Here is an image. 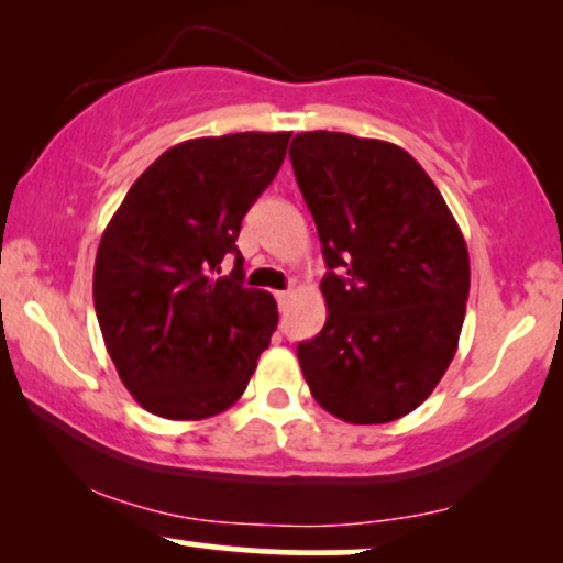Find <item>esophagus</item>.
Segmentation results:
<instances>
[{
	"instance_id": "1",
	"label": "esophagus",
	"mask_w": 563,
	"mask_h": 563,
	"mask_svg": "<svg viewBox=\"0 0 563 563\" xmlns=\"http://www.w3.org/2000/svg\"><path fill=\"white\" fill-rule=\"evenodd\" d=\"M290 296H294V294H290V290H277V294H275V301H277V306H286Z\"/></svg>"
}]
</instances>
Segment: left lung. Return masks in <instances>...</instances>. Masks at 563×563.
Masks as SVG:
<instances>
[{
	"label": "left lung",
	"instance_id": "left-lung-1",
	"mask_svg": "<svg viewBox=\"0 0 563 563\" xmlns=\"http://www.w3.org/2000/svg\"><path fill=\"white\" fill-rule=\"evenodd\" d=\"M290 162L329 267L327 324L298 344L303 378L344 422H394L434 391L459 350L466 239L401 146L311 131L294 139Z\"/></svg>",
	"mask_w": 563,
	"mask_h": 563
}]
</instances>
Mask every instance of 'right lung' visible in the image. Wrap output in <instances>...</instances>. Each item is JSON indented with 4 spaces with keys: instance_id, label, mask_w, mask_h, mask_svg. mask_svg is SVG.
Here are the masks:
<instances>
[{
    "instance_id": "add662e5",
    "label": "right lung",
    "mask_w": 563,
    "mask_h": 563,
    "mask_svg": "<svg viewBox=\"0 0 563 563\" xmlns=\"http://www.w3.org/2000/svg\"><path fill=\"white\" fill-rule=\"evenodd\" d=\"M290 133L172 146L131 185L100 239L95 311L120 380L164 419H206L250 384L277 327L267 290L244 288L242 219L286 159ZM234 253L235 269L219 276Z\"/></svg>"
}]
</instances>
